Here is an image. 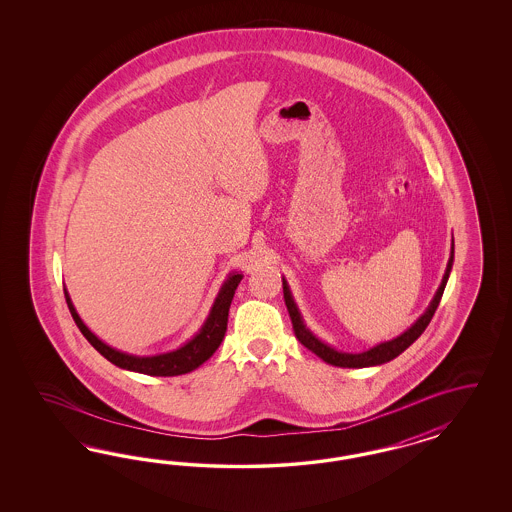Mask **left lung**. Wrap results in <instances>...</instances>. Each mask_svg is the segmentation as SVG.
Here are the masks:
<instances>
[{
  "mask_svg": "<svg viewBox=\"0 0 512 512\" xmlns=\"http://www.w3.org/2000/svg\"><path fill=\"white\" fill-rule=\"evenodd\" d=\"M452 261H454V244H452V253H450L449 264H447V270H445V276L443 281L435 293L434 300L430 304V308L426 310V313L420 317L419 321L415 325L411 326L407 332H403L402 336H398L396 340L387 341V343H381L377 347H373L366 353H358V355H349V353H338L334 351L332 347L325 345L323 341L317 340L310 330L304 326L302 319H300V313L296 310L295 300L291 296V291L287 287V283L283 281V298H285V306L289 311V317H291V323H293V330H295L296 340L300 341L306 349H310L311 353H315L317 357L323 358L328 364L332 366H340V368H366V366H379V364H385L388 360L402 355L403 351L413 343V341L419 338L420 334L426 330V326L430 325L432 317H434L435 310L441 302V296L445 291V285H447V279H449L450 268H452Z\"/></svg>",
  "mask_w": 512,
  "mask_h": 512,
  "instance_id": "left-lung-1",
  "label": "left lung"
}]
</instances>
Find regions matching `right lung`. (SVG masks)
I'll return each mask as SVG.
<instances>
[{"mask_svg":"<svg viewBox=\"0 0 512 512\" xmlns=\"http://www.w3.org/2000/svg\"><path fill=\"white\" fill-rule=\"evenodd\" d=\"M242 279V274H233L225 281V285L221 287L219 295H217L214 308L210 311L206 323L201 328V332L186 343L184 347L165 353V355H157V357H131L120 353L116 349H112L109 345H105L97 336H93L88 330V326L84 325L78 317L77 311L73 308L69 296L65 295L69 311L73 315V321L77 323L78 330L84 334V338L92 343L93 347L107 358L112 364H116L118 368L131 370V372L146 373V375H157V377H172V375H182V373L193 372L195 368H199L202 362H206L208 358L216 353L217 347L221 345L223 336L227 332V317H229V308L233 302L234 291L238 287Z\"/></svg>","mask_w":512,"mask_h":512,"instance_id":"right-lung-1","label":"right lung"}]
</instances>
